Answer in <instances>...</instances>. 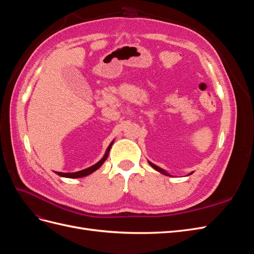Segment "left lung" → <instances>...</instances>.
Here are the masks:
<instances>
[{"label":"left lung","instance_id":"obj_1","mask_svg":"<svg viewBox=\"0 0 254 254\" xmlns=\"http://www.w3.org/2000/svg\"><path fill=\"white\" fill-rule=\"evenodd\" d=\"M148 163L150 164V166L152 167V168H155V170L156 171H158V172H160L161 174H163V175H166V176H170V175H168L164 170H162V168H160L159 166H157V165H155V164H153V163H151V162H149V161H148Z\"/></svg>","mask_w":254,"mask_h":254}]
</instances>
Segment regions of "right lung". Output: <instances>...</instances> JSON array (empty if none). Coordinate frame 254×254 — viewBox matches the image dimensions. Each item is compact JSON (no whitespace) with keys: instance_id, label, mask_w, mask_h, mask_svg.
Segmentation results:
<instances>
[{"instance_id":"1","label":"right lung","mask_w":254,"mask_h":254,"mask_svg":"<svg viewBox=\"0 0 254 254\" xmlns=\"http://www.w3.org/2000/svg\"><path fill=\"white\" fill-rule=\"evenodd\" d=\"M112 144H113V142L109 145V147L107 148L105 156L101 160H99L96 164L92 165L91 167H88V168H86V170H82V171H79V172H75V173H60V172H55V173L57 175L61 176V177H65V178H81V177H84V176H88V175L92 174L93 172H95L96 170H98V168L101 167L103 165V163L107 160V158H108L109 151H110V148H111Z\"/></svg>"}]
</instances>
